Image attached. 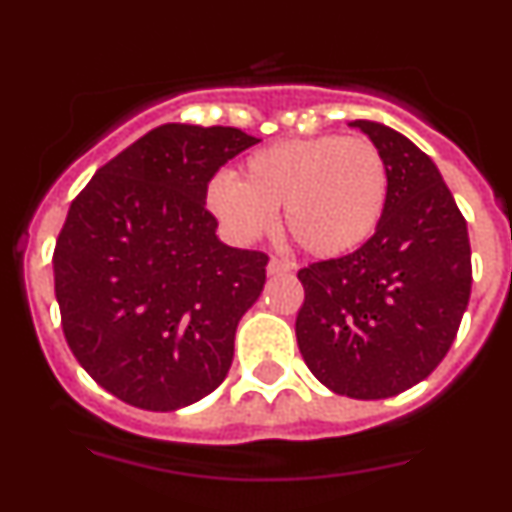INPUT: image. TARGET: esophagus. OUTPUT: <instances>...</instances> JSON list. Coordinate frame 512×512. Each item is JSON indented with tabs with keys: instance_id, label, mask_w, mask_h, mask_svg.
Returning <instances> with one entry per match:
<instances>
[{
	"instance_id": "34e87169",
	"label": "esophagus",
	"mask_w": 512,
	"mask_h": 512,
	"mask_svg": "<svg viewBox=\"0 0 512 512\" xmlns=\"http://www.w3.org/2000/svg\"><path fill=\"white\" fill-rule=\"evenodd\" d=\"M287 272H292V262L280 260V257H272L267 262V275H287Z\"/></svg>"
}]
</instances>
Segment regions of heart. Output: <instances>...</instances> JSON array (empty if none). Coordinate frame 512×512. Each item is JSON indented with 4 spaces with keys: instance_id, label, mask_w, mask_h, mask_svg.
<instances>
[{
    "instance_id": "obj_1",
    "label": "heart",
    "mask_w": 512,
    "mask_h": 512,
    "mask_svg": "<svg viewBox=\"0 0 512 512\" xmlns=\"http://www.w3.org/2000/svg\"><path fill=\"white\" fill-rule=\"evenodd\" d=\"M389 203L384 153L364 136L289 138L260 148L240 178L215 175L205 205L237 242L275 225L282 208L287 235L314 257H342L364 245Z\"/></svg>"
}]
</instances>
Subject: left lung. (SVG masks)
I'll return each mask as SVG.
<instances>
[{
	"mask_svg": "<svg viewBox=\"0 0 512 512\" xmlns=\"http://www.w3.org/2000/svg\"><path fill=\"white\" fill-rule=\"evenodd\" d=\"M384 153L389 203L374 235L297 272V344L314 376L349 399H389L443 361L471 297L466 218L433 160L399 131L354 121Z\"/></svg>",
	"mask_w": 512,
	"mask_h": 512,
	"instance_id": "obj_1",
	"label": "left lung"
}]
</instances>
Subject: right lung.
<instances>
[{
	"label": "right lung",
	"mask_w": 512,
	"mask_h": 512,
	"mask_svg": "<svg viewBox=\"0 0 512 512\" xmlns=\"http://www.w3.org/2000/svg\"><path fill=\"white\" fill-rule=\"evenodd\" d=\"M255 143L240 128L165 123L101 165L71 203L54 247L66 344L136 409H183L230 371L237 322L270 257L218 240L205 188Z\"/></svg>",
	"instance_id": "1"
}]
</instances>
